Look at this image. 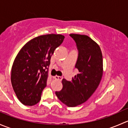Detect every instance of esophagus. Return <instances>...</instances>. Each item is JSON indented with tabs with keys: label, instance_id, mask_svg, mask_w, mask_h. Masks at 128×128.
Segmentation results:
<instances>
[{
	"label": "esophagus",
	"instance_id": "esophagus-1",
	"mask_svg": "<svg viewBox=\"0 0 128 128\" xmlns=\"http://www.w3.org/2000/svg\"><path fill=\"white\" fill-rule=\"evenodd\" d=\"M54 78H55L56 80H62V77H60V76H56L54 77Z\"/></svg>",
	"mask_w": 128,
	"mask_h": 128
}]
</instances>
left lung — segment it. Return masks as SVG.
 I'll return each mask as SVG.
<instances>
[{
    "label": "left lung",
    "mask_w": 128,
    "mask_h": 128,
    "mask_svg": "<svg viewBox=\"0 0 128 128\" xmlns=\"http://www.w3.org/2000/svg\"><path fill=\"white\" fill-rule=\"evenodd\" d=\"M78 50L76 68L79 73L71 81L63 78L62 88L56 92L61 102L74 107L86 102L98 87L103 76V56L97 43L87 35L70 34Z\"/></svg>",
    "instance_id": "8db88e82"
}]
</instances>
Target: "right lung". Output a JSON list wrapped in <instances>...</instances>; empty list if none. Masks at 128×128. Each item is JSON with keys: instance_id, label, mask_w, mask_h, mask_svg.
<instances>
[{"instance_id": "obj_1", "label": "right lung", "mask_w": 128, "mask_h": 128, "mask_svg": "<svg viewBox=\"0 0 128 128\" xmlns=\"http://www.w3.org/2000/svg\"><path fill=\"white\" fill-rule=\"evenodd\" d=\"M64 38L59 34L39 36L27 42L16 55L12 68L11 83L24 105L33 106L41 100L51 56Z\"/></svg>"}]
</instances>
